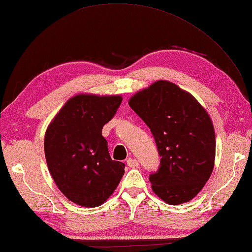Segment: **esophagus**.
<instances>
[{
	"label": "esophagus",
	"mask_w": 252,
	"mask_h": 252,
	"mask_svg": "<svg viewBox=\"0 0 252 252\" xmlns=\"http://www.w3.org/2000/svg\"><path fill=\"white\" fill-rule=\"evenodd\" d=\"M126 164H127L128 167H131V168L137 167L138 166V161L136 159H132V158H130V159H127Z\"/></svg>",
	"instance_id": "esophagus-1"
}]
</instances>
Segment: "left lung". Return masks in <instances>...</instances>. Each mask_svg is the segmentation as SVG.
Returning a JSON list of instances; mask_svg holds the SVG:
<instances>
[{
	"instance_id": "left-lung-1",
	"label": "left lung",
	"mask_w": 252,
	"mask_h": 252,
	"mask_svg": "<svg viewBox=\"0 0 252 252\" xmlns=\"http://www.w3.org/2000/svg\"><path fill=\"white\" fill-rule=\"evenodd\" d=\"M128 105L150 128L161 157L151 189L169 205L191 201L213 173L216 135L206 109L188 91L158 80L136 92Z\"/></svg>"
}]
</instances>
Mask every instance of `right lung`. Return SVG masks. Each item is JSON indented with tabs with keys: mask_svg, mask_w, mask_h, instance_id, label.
Masks as SVG:
<instances>
[{
	"mask_svg": "<svg viewBox=\"0 0 252 252\" xmlns=\"http://www.w3.org/2000/svg\"><path fill=\"white\" fill-rule=\"evenodd\" d=\"M121 101L117 94L80 93L68 98L47 126V166L59 190L79 206L102 205L125 174V163L112 160L102 135Z\"/></svg>",
	"mask_w": 252,
	"mask_h": 252,
	"instance_id": "add662e5",
	"label": "right lung"
}]
</instances>
